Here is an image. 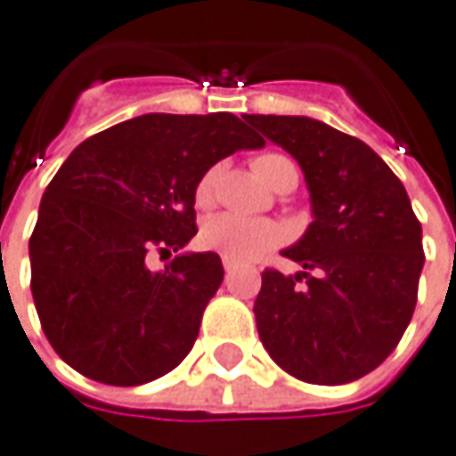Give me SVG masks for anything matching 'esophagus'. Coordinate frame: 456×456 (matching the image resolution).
I'll return each mask as SVG.
<instances>
[{
    "label": "esophagus",
    "instance_id": "1",
    "mask_svg": "<svg viewBox=\"0 0 456 456\" xmlns=\"http://www.w3.org/2000/svg\"><path fill=\"white\" fill-rule=\"evenodd\" d=\"M223 268H225V273H233L235 265H233V263H231V260H228V258H223Z\"/></svg>",
    "mask_w": 456,
    "mask_h": 456
}]
</instances>
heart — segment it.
I'll return each instance as SVG.
<instances>
[{
	"label": "heart",
	"mask_w": 456,
	"mask_h": 456,
	"mask_svg": "<svg viewBox=\"0 0 456 456\" xmlns=\"http://www.w3.org/2000/svg\"><path fill=\"white\" fill-rule=\"evenodd\" d=\"M253 168L268 186H275L285 174L297 175L295 163L282 153H260L253 161ZM218 174H221V168L213 166L200 175L196 186L198 206H208L213 200ZM198 238L206 250L221 253L223 258L233 260V263H250V260H258L260 256L270 253L273 248L281 246L285 240V233L278 223L265 221V218H246L238 213H216L200 225Z\"/></svg>",
	"instance_id": "b5f03b06"
}]
</instances>
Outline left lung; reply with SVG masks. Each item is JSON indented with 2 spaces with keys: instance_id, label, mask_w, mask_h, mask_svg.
I'll return each mask as SVG.
<instances>
[{
  "instance_id": "obj_1",
  "label": "left lung",
  "mask_w": 456,
  "mask_h": 456,
  "mask_svg": "<svg viewBox=\"0 0 456 456\" xmlns=\"http://www.w3.org/2000/svg\"><path fill=\"white\" fill-rule=\"evenodd\" d=\"M305 174L313 223L256 297L263 347L293 378L345 385L385 362L417 305L422 225L402 181L360 138L307 116H243Z\"/></svg>"
}]
</instances>
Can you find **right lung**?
<instances>
[{
	"label": "right lung",
	"mask_w": 456,
	"mask_h": 456,
	"mask_svg": "<svg viewBox=\"0 0 456 456\" xmlns=\"http://www.w3.org/2000/svg\"><path fill=\"white\" fill-rule=\"evenodd\" d=\"M263 146L225 111L143 114L78 143L44 191L29 238L34 305L66 365L118 387L181 365L221 288V258L183 253L151 270L149 256L198 233L196 186L213 163Z\"/></svg>",
	"instance_id": "right-lung-1"
}]
</instances>
